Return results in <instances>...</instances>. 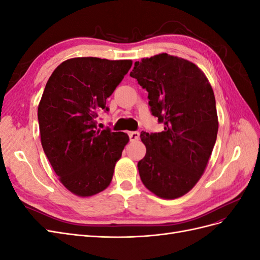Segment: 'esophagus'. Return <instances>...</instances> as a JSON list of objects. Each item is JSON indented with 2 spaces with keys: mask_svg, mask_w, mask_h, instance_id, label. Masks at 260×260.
<instances>
[{
  "mask_svg": "<svg viewBox=\"0 0 260 260\" xmlns=\"http://www.w3.org/2000/svg\"><path fill=\"white\" fill-rule=\"evenodd\" d=\"M129 139H130V141H136V140H138L139 139V137H140V132H138V131H130L129 133Z\"/></svg>",
  "mask_w": 260,
  "mask_h": 260,
  "instance_id": "esophagus-1",
  "label": "esophagus"
}]
</instances>
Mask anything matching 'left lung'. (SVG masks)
Masks as SVG:
<instances>
[{"label": "left lung", "mask_w": 260, "mask_h": 260, "mask_svg": "<svg viewBox=\"0 0 260 260\" xmlns=\"http://www.w3.org/2000/svg\"><path fill=\"white\" fill-rule=\"evenodd\" d=\"M148 93L164 131L141 132L146 154L138 162L143 184L161 199H177L198 183L218 133L216 100L193 62L166 53L135 62L130 73Z\"/></svg>", "instance_id": "1"}]
</instances>
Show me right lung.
Returning a JSON list of instances; mask_svg holds the SVG:
<instances>
[{
  "label": "right lung",
  "mask_w": 260,
  "mask_h": 260,
  "mask_svg": "<svg viewBox=\"0 0 260 260\" xmlns=\"http://www.w3.org/2000/svg\"><path fill=\"white\" fill-rule=\"evenodd\" d=\"M131 60L68 59L54 70L38 107L43 151L60 182L78 196L96 194L111 183L129 137L99 130L96 117L128 74Z\"/></svg>",
  "instance_id": "right-lung-1"
}]
</instances>
